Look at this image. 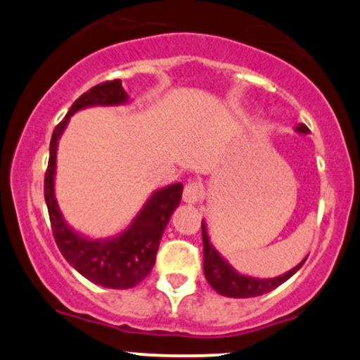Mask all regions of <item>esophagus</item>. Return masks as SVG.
Listing matches in <instances>:
<instances>
[{"mask_svg":"<svg viewBox=\"0 0 360 360\" xmlns=\"http://www.w3.org/2000/svg\"><path fill=\"white\" fill-rule=\"evenodd\" d=\"M203 198V186L200 183H188L184 186L183 191V201L188 205H196L198 201Z\"/></svg>","mask_w":360,"mask_h":360,"instance_id":"esophagus-1","label":"esophagus"}]
</instances>
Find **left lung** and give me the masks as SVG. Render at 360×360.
Listing matches in <instances>:
<instances>
[{
  "mask_svg": "<svg viewBox=\"0 0 360 360\" xmlns=\"http://www.w3.org/2000/svg\"><path fill=\"white\" fill-rule=\"evenodd\" d=\"M296 131L301 135L309 134L308 127L300 123L295 128ZM201 233H203V271L205 278L210 283L214 291L221 296H229V298H254V296L266 295V292L272 291L283 283L295 276L300 271V267L303 266L304 260H301L296 267H292L291 271L284 272V274L278 276V278H269V279H260V278H252V276L240 274L237 269H233V266H230V262L226 259L221 257V254L213 247L212 240H210L208 235V226L206 221H201Z\"/></svg>",
  "mask_w": 360,
  "mask_h": 360,
  "instance_id": "8db88e82",
  "label": "left lung"
}]
</instances>
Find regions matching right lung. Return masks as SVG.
Instances as JSON below:
<instances>
[{"label":"right lung","mask_w":360,"mask_h":360,"mask_svg":"<svg viewBox=\"0 0 360 360\" xmlns=\"http://www.w3.org/2000/svg\"><path fill=\"white\" fill-rule=\"evenodd\" d=\"M125 103H128V94L120 79L94 86L77 98L65 118L53 130L49 147V167L44 181V196L53 238L64 259L91 283L111 289L137 286L152 271L164 230L171 220V214L181 203L183 184H169L152 193L130 225L115 237L89 238L76 232L64 220L57 205L53 181L57 146L72 115L91 106H118Z\"/></svg>","instance_id":"obj_1"}]
</instances>
